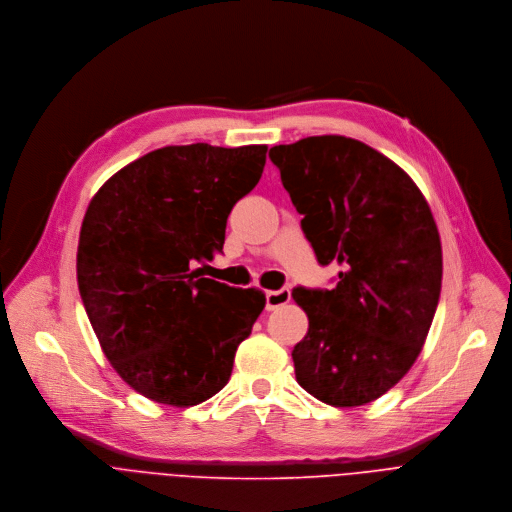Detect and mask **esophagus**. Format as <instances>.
I'll use <instances>...</instances> for the list:
<instances>
[{
    "mask_svg": "<svg viewBox=\"0 0 512 512\" xmlns=\"http://www.w3.org/2000/svg\"><path fill=\"white\" fill-rule=\"evenodd\" d=\"M290 302V290L280 288V290H268L266 292V311H276L280 306Z\"/></svg>",
    "mask_w": 512,
    "mask_h": 512,
    "instance_id": "34e87169",
    "label": "esophagus"
}]
</instances>
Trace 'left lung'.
<instances>
[{"label":"left lung","instance_id":"8db88e82","mask_svg":"<svg viewBox=\"0 0 512 512\" xmlns=\"http://www.w3.org/2000/svg\"><path fill=\"white\" fill-rule=\"evenodd\" d=\"M333 290L294 288L309 331L294 345L298 385L335 407L365 405L412 369L442 288V242L420 187L397 163L343 135L270 149Z\"/></svg>","mask_w":512,"mask_h":512}]
</instances>
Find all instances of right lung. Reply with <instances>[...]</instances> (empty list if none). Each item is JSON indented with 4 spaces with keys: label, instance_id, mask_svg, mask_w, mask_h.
<instances>
[{
    "label": "right lung",
    "instance_id": "obj_1",
    "mask_svg": "<svg viewBox=\"0 0 512 512\" xmlns=\"http://www.w3.org/2000/svg\"><path fill=\"white\" fill-rule=\"evenodd\" d=\"M266 145H169L102 183L82 220L76 276L113 369L151 401L189 407L230 379L266 296L191 268L226 240L234 203L262 177Z\"/></svg>",
    "mask_w": 512,
    "mask_h": 512
}]
</instances>
